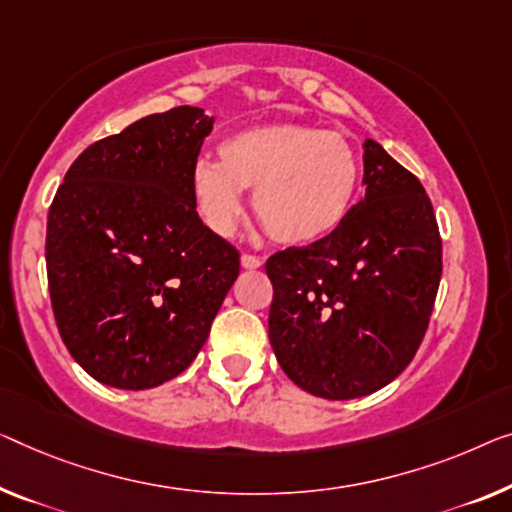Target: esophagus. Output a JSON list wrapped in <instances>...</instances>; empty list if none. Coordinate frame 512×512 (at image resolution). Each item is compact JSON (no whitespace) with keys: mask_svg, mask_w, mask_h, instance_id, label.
<instances>
[{"mask_svg":"<svg viewBox=\"0 0 512 512\" xmlns=\"http://www.w3.org/2000/svg\"><path fill=\"white\" fill-rule=\"evenodd\" d=\"M262 257H255V255H241V266L243 269H259L262 266Z\"/></svg>","mask_w":512,"mask_h":512,"instance_id":"obj_1","label":"esophagus"}]
</instances>
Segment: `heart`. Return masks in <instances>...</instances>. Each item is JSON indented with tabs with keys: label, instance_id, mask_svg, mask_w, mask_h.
Instances as JSON below:
<instances>
[{
	"label": "heart",
	"instance_id": "1",
	"mask_svg": "<svg viewBox=\"0 0 512 512\" xmlns=\"http://www.w3.org/2000/svg\"><path fill=\"white\" fill-rule=\"evenodd\" d=\"M358 188V160L345 137L305 124L241 128L220 144V160L197 158L190 195L202 223L230 236L243 216L241 190L273 241L308 246L347 218Z\"/></svg>",
	"mask_w": 512,
	"mask_h": 512
}]
</instances>
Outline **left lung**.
I'll return each instance as SVG.
<instances>
[{
  "label": "left lung",
  "instance_id": "left-lung-1",
  "mask_svg": "<svg viewBox=\"0 0 512 512\" xmlns=\"http://www.w3.org/2000/svg\"><path fill=\"white\" fill-rule=\"evenodd\" d=\"M365 197L333 234L271 255L269 340L285 375L317 398L352 400L411 363L441 280V236L414 174L363 144Z\"/></svg>",
  "mask_w": 512,
  "mask_h": 512
}]
</instances>
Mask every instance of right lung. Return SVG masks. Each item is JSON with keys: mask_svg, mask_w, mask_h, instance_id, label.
<instances>
[{"mask_svg": "<svg viewBox=\"0 0 512 512\" xmlns=\"http://www.w3.org/2000/svg\"><path fill=\"white\" fill-rule=\"evenodd\" d=\"M213 117L179 105L87 147L48 213L52 312L71 356L101 384L174 379L209 338L239 250L197 216L190 170Z\"/></svg>", "mask_w": 512, "mask_h": 512, "instance_id": "right-lung-1", "label": "right lung"}]
</instances>
